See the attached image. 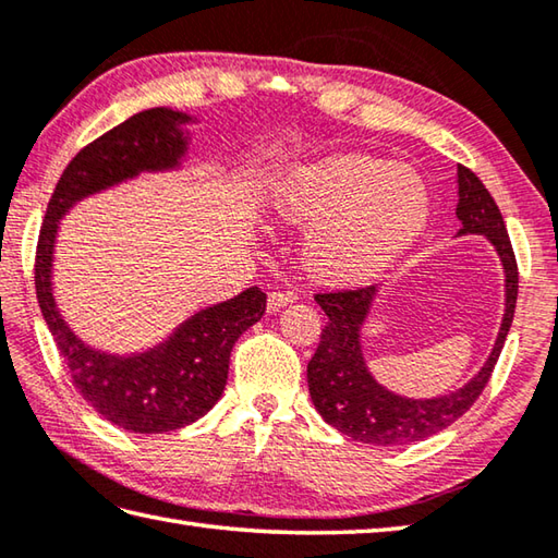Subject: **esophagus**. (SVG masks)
I'll return each instance as SVG.
<instances>
[{
    "mask_svg": "<svg viewBox=\"0 0 558 558\" xmlns=\"http://www.w3.org/2000/svg\"><path fill=\"white\" fill-rule=\"evenodd\" d=\"M296 301V293L293 291H271L267 296V311L269 313H277L283 306H289V303Z\"/></svg>",
    "mask_w": 558,
    "mask_h": 558,
    "instance_id": "1",
    "label": "esophagus"
}]
</instances>
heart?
Here are the masks:
<instances>
[{
	"instance_id": "1",
	"label": "heart",
	"mask_w": 558,
	"mask_h": 558,
	"mask_svg": "<svg viewBox=\"0 0 558 558\" xmlns=\"http://www.w3.org/2000/svg\"><path fill=\"white\" fill-rule=\"evenodd\" d=\"M269 208L281 223L311 226L306 262L315 277L347 283L374 277L423 235L429 189L413 167L340 153L291 167Z\"/></svg>"
}]
</instances>
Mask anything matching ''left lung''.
I'll return each instance as SVG.
<instances>
[{"mask_svg": "<svg viewBox=\"0 0 558 558\" xmlns=\"http://www.w3.org/2000/svg\"><path fill=\"white\" fill-rule=\"evenodd\" d=\"M461 228L454 238L483 235L498 252L506 275V313H502L496 344L478 374L464 386L435 398H408L388 391L372 376L362 350V328L372 315L381 287L318 293L315 303L328 315L320 344L308 362V391L315 410L342 435L364 445L401 447L420 442L447 429L476 403L496 366L510 332L514 301H518V262L510 245L506 220L478 177L457 167Z\"/></svg>", "mask_w": 558, "mask_h": 558, "instance_id": "left-lung-1", "label": "left lung"}]
</instances>
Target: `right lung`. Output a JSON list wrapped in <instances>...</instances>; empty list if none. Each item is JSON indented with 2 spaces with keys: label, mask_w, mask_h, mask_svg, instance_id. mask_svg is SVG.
Wrapping results in <instances>:
<instances>
[{
  "label": "right lung",
  "mask_w": 558,
  "mask_h": 558,
  "mask_svg": "<svg viewBox=\"0 0 558 558\" xmlns=\"http://www.w3.org/2000/svg\"><path fill=\"white\" fill-rule=\"evenodd\" d=\"M189 123H196L194 116L155 107L133 113L89 143L60 174L38 238V306L72 384L109 423L138 435L186 427L218 403L228 381L233 344L265 315L267 293L250 287L235 299L198 308L148 350L116 354L84 342L62 318L52 293V259L60 220L72 206L145 172L182 170L192 143Z\"/></svg>",
  "instance_id": "right-lung-1"
}]
</instances>
